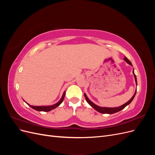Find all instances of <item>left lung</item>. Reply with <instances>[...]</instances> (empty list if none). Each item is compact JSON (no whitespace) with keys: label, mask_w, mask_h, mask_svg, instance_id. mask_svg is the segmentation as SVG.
Instances as JSON below:
<instances>
[{"label":"left lung","mask_w":155,"mask_h":155,"mask_svg":"<svg viewBox=\"0 0 155 155\" xmlns=\"http://www.w3.org/2000/svg\"><path fill=\"white\" fill-rule=\"evenodd\" d=\"M124 60H125V61H126L127 63L131 65V66H133V65H132V63H131V62L130 61H129L127 58L126 57H125V58H124ZM133 74H134V79H135L136 84H137V76H136V75L134 74V70H133ZM136 93H137V90H136V91H135V92H134V94L133 96L130 98V100H129L127 102L125 103V104L122 105L120 106V107H113V108H109V107H101L97 106V105H96V104H94V103H92L90 100L88 99V98L87 97V95L85 94H84V96H85V99H86V101H87L88 104L89 105H90L92 107H93L94 109L95 110H96L97 112H100V113H102V114H114V113H116V112H119V111L121 110L122 109H124V108H125L126 106H127L128 105H129V104H130V103H131V101H132L133 100L134 97V96H135V95H136Z\"/></svg>","instance_id":"left-lung-1"}]
</instances>
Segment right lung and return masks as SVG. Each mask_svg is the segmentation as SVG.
I'll return each mask as SVG.
<instances>
[{
    "instance_id": "1",
    "label": "right lung",
    "mask_w": 155,
    "mask_h": 155,
    "mask_svg": "<svg viewBox=\"0 0 155 155\" xmlns=\"http://www.w3.org/2000/svg\"><path fill=\"white\" fill-rule=\"evenodd\" d=\"M64 96H65V91H64V93H63V96H62L61 99V100L57 103V104H54V105H50V106H33V105H29L28 104H27V103H26V104H27L30 107H31L32 109H35V110H37V111L48 112V111H50L51 110L54 109L55 108L58 107L61 104V103H62L63 101V100H64Z\"/></svg>"
}]
</instances>
